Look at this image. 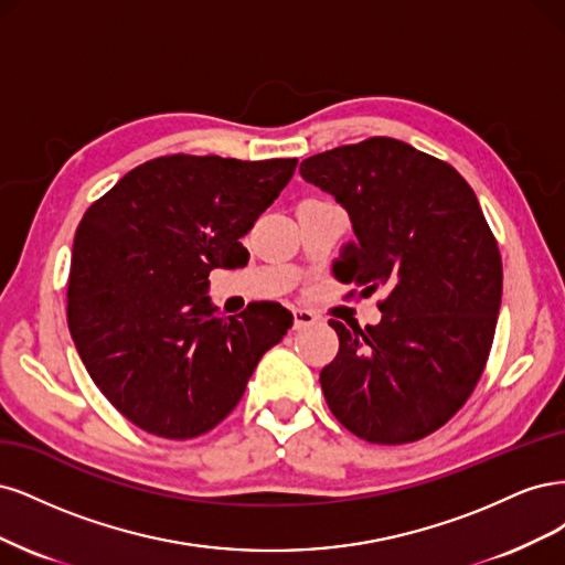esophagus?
<instances>
[{"instance_id": "obj_1", "label": "esophagus", "mask_w": 565, "mask_h": 565, "mask_svg": "<svg viewBox=\"0 0 565 565\" xmlns=\"http://www.w3.org/2000/svg\"><path fill=\"white\" fill-rule=\"evenodd\" d=\"M294 321H296V329H305V326L317 323L319 317L315 312H309V309H294Z\"/></svg>"}]
</instances>
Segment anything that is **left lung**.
Wrapping results in <instances>:
<instances>
[{"label": "left lung", "mask_w": 565, "mask_h": 565, "mask_svg": "<svg viewBox=\"0 0 565 565\" xmlns=\"http://www.w3.org/2000/svg\"><path fill=\"white\" fill-rule=\"evenodd\" d=\"M300 175L350 215L356 239L338 279L361 296L387 290L377 326L331 321L340 350L319 375L326 404L359 439H423L462 408L495 335L502 260L479 199L446 161L394 138L315 154Z\"/></svg>", "instance_id": "left-lung-1"}]
</instances>
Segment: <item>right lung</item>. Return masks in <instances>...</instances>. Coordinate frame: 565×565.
I'll return each mask as SVG.
<instances>
[{"label": "right lung", "mask_w": 565, "mask_h": 565, "mask_svg": "<svg viewBox=\"0 0 565 565\" xmlns=\"http://www.w3.org/2000/svg\"><path fill=\"white\" fill-rule=\"evenodd\" d=\"M296 167L298 159L159 157L84 213L67 323L90 380L126 420L163 439L206 434L294 326L277 302L217 317L209 275L248 263L239 239Z\"/></svg>", "instance_id": "1"}]
</instances>
